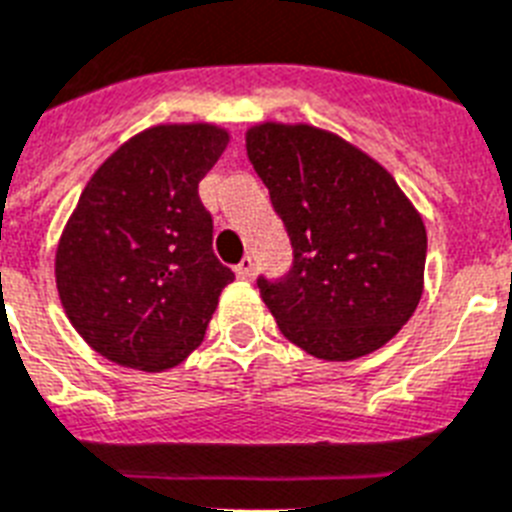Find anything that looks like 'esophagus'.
Here are the masks:
<instances>
[{
    "mask_svg": "<svg viewBox=\"0 0 512 512\" xmlns=\"http://www.w3.org/2000/svg\"><path fill=\"white\" fill-rule=\"evenodd\" d=\"M235 274H238L240 280H251L253 274H256V261H253V256H246V259L240 261V264L235 266Z\"/></svg>",
    "mask_w": 512,
    "mask_h": 512,
    "instance_id": "1",
    "label": "esophagus"
}]
</instances>
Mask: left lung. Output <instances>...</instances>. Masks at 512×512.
<instances>
[{
	"mask_svg": "<svg viewBox=\"0 0 512 512\" xmlns=\"http://www.w3.org/2000/svg\"><path fill=\"white\" fill-rule=\"evenodd\" d=\"M246 149L293 243V269L259 293L282 335L322 361L369 356L424 293L426 227L382 164L308 122L251 125Z\"/></svg>",
	"mask_w": 512,
	"mask_h": 512,
	"instance_id": "1",
	"label": "left lung"
}]
</instances>
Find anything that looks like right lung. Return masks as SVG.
Wrapping results in <instances>:
<instances>
[{
  "mask_svg": "<svg viewBox=\"0 0 512 512\" xmlns=\"http://www.w3.org/2000/svg\"><path fill=\"white\" fill-rule=\"evenodd\" d=\"M230 133L167 122L133 135L91 175L59 235L54 277L67 319L112 363L167 371L201 345L235 280L211 251L198 183Z\"/></svg>",
  "mask_w": 512,
  "mask_h": 512,
  "instance_id": "add662e5",
  "label": "right lung"
}]
</instances>
